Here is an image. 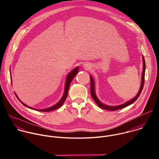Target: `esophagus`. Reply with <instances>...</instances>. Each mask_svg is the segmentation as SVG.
Listing matches in <instances>:
<instances>
[{
  "label": "esophagus",
  "mask_w": 159,
  "mask_h": 159,
  "mask_svg": "<svg viewBox=\"0 0 159 159\" xmlns=\"http://www.w3.org/2000/svg\"><path fill=\"white\" fill-rule=\"evenodd\" d=\"M84 66L85 67V68H86V69H89V68L90 67L88 64H84Z\"/></svg>",
  "instance_id": "esophagus-1"
}]
</instances>
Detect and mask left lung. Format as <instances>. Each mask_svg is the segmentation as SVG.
I'll use <instances>...</instances> for the list:
<instances>
[{
  "mask_svg": "<svg viewBox=\"0 0 159 159\" xmlns=\"http://www.w3.org/2000/svg\"><path fill=\"white\" fill-rule=\"evenodd\" d=\"M143 58V71H142V83H141V85H140V89L139 90V92L138 93V94H137L133 99H131L130 101L119 105V106H107L105 105L104 104H102L97 98L96 95V93H95V88H94V79H93L92 76H90V94H91L92 98H93V99L94 100V101L96 102V103L97 104V105L104 109H106V110H109V111H116L118 109H120L124 107H126V106L131 104L132 103H133L136 100L138 99V98L139 97L140 94L142 93V90L143 89V85H144V80H145V59L144 57H142Z\"/></svg>",
  "mask_w": 159,
  "mask_h": 159,
  "instance_id": "left-lung-1",
  "label": "left lung"
}]
</instances>
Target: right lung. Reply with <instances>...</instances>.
Segmentation results:
<instances>
[{
	"label": "right lung",
	"mask_w": 159,
	"mask_h": 159,
	"mask_svg": "<svg viewBox=\"0 0 159 159\" xmlns=\"http://www.w3.org/2000/svg\"><path fill=\"white\" fill-rule=\"evenodd\" d=\"M78 70H79V67H76L75 69H74L72 72H70L69 74H68L67 77H66V82H65V90H64V93H63V95L61 98V99H60V101L57 103L55 105L50 107H48V108H47V109H34L33 107H29L27 105H26L25 104H24L23 102H22L20 100H19V99L18 98L17 96L16 95V94L15 93V95L17 97V98L19 99V101L23 104L25 105V106L29 107L30 109H34V110H36V111H42V112H49V111H53L55 109H57L59 107H60L64 103L66 97H67V94H68V91H69V86L70 85V83L72 82V80H73V79L74 78V77L76 75V74L78 73Z\"/></svg>",
	"instance_id": "1"
}]
</instances>
